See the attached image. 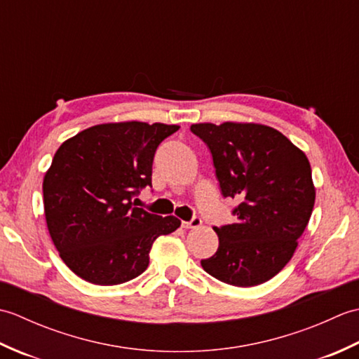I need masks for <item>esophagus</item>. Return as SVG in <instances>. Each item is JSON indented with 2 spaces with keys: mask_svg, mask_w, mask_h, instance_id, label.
Instances as JSON below:
<instances>
[{
  "mask_svg": "<svg viewBox=\"0 0 359 359\" xmlns=\"http://www.w3.org/2000/svg\"><path fill=\"white\" fill-rule=\"evenodd\" d=\"M182 226L184 228H199V226H202V219L201 217H194V219H191L189 220V222H182Z\"/></svg>",
  "mask_w": 359,
  "mask_h": 359,
  "instance_id": "34e87169",
  "label": "esophagus"
}]
</instances>
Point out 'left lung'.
Segmentation results:
<instances>
[{"label":"left lung","instance_id":"1","mask_svg":"<svg viewBox=\"0 0 359 359\" xmlns=\"http://www.w3.org/2000/svg\"><path fill=\"white\" fill-rule=\"evenodd\" d=\"M191 131L208 144L222 194L241 201L234 224L212 228L219 248L203 270L234 287L262 284L293 257L313 211L306 152L261 123H194Z\"/></svg>","mask_w":359,"mask_h":359}]
</instances>
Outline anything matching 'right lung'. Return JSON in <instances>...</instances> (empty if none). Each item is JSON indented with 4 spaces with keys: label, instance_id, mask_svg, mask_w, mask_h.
Instances as JSON below:
<instances>
[{
    "label": "right lung",
    "instance_id": "right-lung-1",
    "mask_svg": "<svg viewBox=\"0 0 359 359\" xmlns=\"http://www.w3.org/2000/svg\"><path fill=\"white\" fill-rule=\"evenodd\" d=\"M179 125L118 121L83 129L62 143L43 179L44 217L53 245L90 284L117 285L149 264L152 243L180 226L175 216L137 208L151 185L160 142Z\"/></svg>",
    "mask_w": 359,
    "mask_h": 359
}]
</instances>
